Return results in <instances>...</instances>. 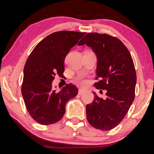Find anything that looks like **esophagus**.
I'll list each match as a JSON object with an SVG mask.
<instances>
[{
  "instance_id": "1",
  "label": "esophagus",
  "mask_w": 154,
  "mask_h": 154,
  "mask_svg": "<svg viewBox=\"0 0 154 154\" xmlns=\"http://www.w3.org/2000/svg\"><path fill=\"white\" fill-rule=\"evenodd\" d=\"M85 92V90L82 89V88H81V89L79 90V92H78V94H83Z\"/></svg>"
}]
</instances>
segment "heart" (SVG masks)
I'll list each match as a JSON object with an SVG mask.
<instances>
[{
  "label": "heart",
  "mask_w": 154,
  "mask_h": 154,
  "mask_svg": "<svg viewBox=\"0 0 154 154\" xmlns=\"http://www.w3.org/2000/svg\"><path fill=\"white\" fill-rule=\"evenodd\" d=\"M76 82L77 83H79V84H82V85H85L87 83V81L85 80V79H83V77H77L76 79Z\"/></svg>",
  "instance_id": "1"
}]
</instances>
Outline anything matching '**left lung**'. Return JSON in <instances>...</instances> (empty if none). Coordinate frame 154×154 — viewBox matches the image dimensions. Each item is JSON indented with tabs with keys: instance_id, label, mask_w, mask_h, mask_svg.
Instances as JSON below:
<instances>
[{
	"instance_id": "left-lung-1",
	"label": "left lung",
	"mask_w": 154,
	"mask_h": 154,
	"mask_svg": "<svg viewBox=\"0 0 154 154\" xmlns=\"http://www.w3.org/2000/svg\"><path fill=\"white\" fill-rule=\"evenodd\" d=\"M86 44L97 57V89L105 90L106 98L94 99L86 105L87 119L95 128L108 131L122 121L133 103L137 75L128 49L118 38L106 34L88 33L78 45Z\"/></svg>"
}]
</instances>
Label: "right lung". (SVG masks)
Returning a JSON list of instances; mask_svg holds the SVG:
<instances>
[{
    "label": "right lung",
    "instance_id": "obj_1",
    "mask_svg": "<svg viewBox=\"0 0 154 154\" xmlns=\"http://www.w3.org/2000/svg\"><path fill=\"white\" fill-rule=\"evenodd\" d=\"M85 34L67 30L52 33L36 45L28 58L22 94L27 111L38 124L60 120L66 104L77 95L78 89L71 83L57 91L52 88V82L57 74L63 76L65 58Z\"/></svg>",
    "mask_w": 154,
    "mask_h": 154
}]
</instances>
